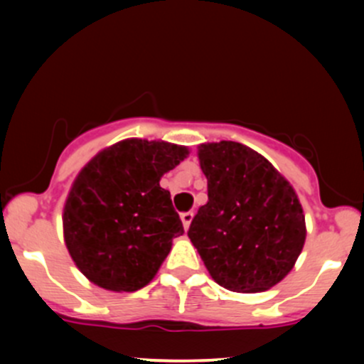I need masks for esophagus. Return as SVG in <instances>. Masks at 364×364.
Segmentation results:
<instances>
[{"label": "esophagus", "instance_id": "esophagus-1", "mask_svg": "<svg viewBox=\"0 0 364 364\" xmlns=\"http://www.w3.org/2000/svg\"><path fill=\"white\" fill-rule=\"evenodd\" d=\"M191 219H193V212H183V214H181V223H183V228H185V229L190 228Z\"/></svg>", "mask_w": 364, "mask_h": 364}]
</instances>
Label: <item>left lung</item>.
Wrapping results in <instances>:
<instances>
[{"instance_id": "obj_1", "label": "left lung", "mask_w": 364, "mask_h": 364, "mask_svg": "<svg viewBox=\"0 0 364 364\" xmlns=\"http://www.w3.org/2000/svg\"><path fill=\"white\" fill-rule=\"evenodd\" d=\"M208 202L188 237L212 279L235 292H260L291 272L306 240L294 188L265 157L237 141L202 144Z\"/></svg>"}]
</instances>
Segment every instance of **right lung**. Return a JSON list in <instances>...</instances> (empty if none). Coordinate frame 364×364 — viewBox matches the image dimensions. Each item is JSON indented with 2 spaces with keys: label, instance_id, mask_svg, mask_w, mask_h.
Segmentation results:
<instances>
[{
  "label": "right lung",
  "instance_id": "obj_1",
  "mask_svg": "<svg viewBox=\"0 0 364 364\" xmlns=\"http://www.w3.org/2000/svg\"><path fill=\"white\" fill-rule=\"evenodd\" d=\"M188 156L183 145L128 139L101 150L75 178L63 232L80 272L107 291L133 292L156 277L185 232L159 181Z\"/></svg>",
  "mask_w": 364,
  "mask_h": 364
}]
</instances>
